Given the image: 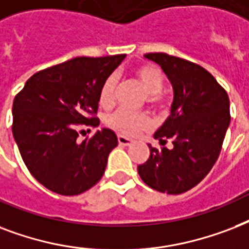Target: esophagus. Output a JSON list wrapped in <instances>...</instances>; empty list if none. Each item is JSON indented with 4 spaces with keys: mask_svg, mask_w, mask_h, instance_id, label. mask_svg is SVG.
I'll return each instance as SVG.
<instances>
[{
    "mask_svg": "<svg viewBox=\"0 0 249 249\" xmlns=\"http://www.w3.org/2000/svg\"><path fill=\"white\" fill-rule=\"evenodd\" d=\"M118 142H119V145H130L131 142H132V140L128 138H126V136L118 135Z\"/></svg>",
    "mask_w": 249,
    "mask_h": 249,
    "instance_id": "1",
    "label": "esophagus"
}]
</instances>
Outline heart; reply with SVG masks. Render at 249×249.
<instances>
[{
    "instance_id": "b5f03b06",
    "label": "heart",
    "mask_w": 249,
    "mask_h": 249,
    "mask_svg": "<svg viewBox=\"0 0 249 249\" xmlns=\"http://www.w3.org/2000/svg\"><path fill=\"white\" fill-rule=\"evenodd\" d=\"M134 75L144 90L146 92V101L155 105H165V96L162 94V88L165 84V78L159 67L152 65L139 66L134 70ZM118 87V79L115 75L107 76L100 89V105L104 107H110L114 104L115 90ZM107 124L118 134L126 136H135L140 131L148 130L152 127L153 121L145 113H134L127 109H119L107 119Z\"/></svg>"
}]
</instances>
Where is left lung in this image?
<instances>
[{
	"mask_svg": "<svg viewBox=\"0 0 249 249\" xmlns=\"http://www.w3.org/2000/svg\"><path fill=\"white\" fill-rule=\"evenodd\" d=\"M144 57L162 69L173 87L170 115L153 135L161 144L171 140L173 148L149 145V159L138 173L153 190L183 194L201 182L218 159L230 124V100L214 76L196 63L166 53Z\"/></svg>",
	"mask_w": 249,
	"mask_h": 249,
	"instance_id": "1",
	"label": "left lung"
}]
</instances>
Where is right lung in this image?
I'll return each instance as SVG.
<instances>
[{
	"instance_id": "add662e5",
	"label": "right lung",
	"mask_w": 249,
	"mask_h": 249,
	"mask_svg": "<svg viewBox=\"0 0 249 249\" xmlns=\"http://www.w3.org/2000/svg\"><path fill=\"white\" fill-rule=\"evenodd\" d=\"M126 54L76 57L38 71L13 104V136L34 178L63 196L86 192L103 178L117 135L101 128L80 142L83 126H98L89 117L98 109L100 89Z\"/></svg>"
}]
</instances>
